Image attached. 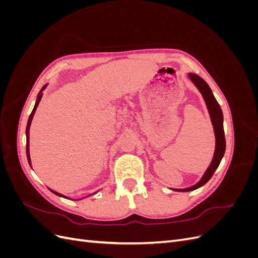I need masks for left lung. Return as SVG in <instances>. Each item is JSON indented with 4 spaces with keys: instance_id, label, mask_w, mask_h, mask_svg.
Returning <instances> with one entry per match:
<instances>
[{
    "instance_id": "1",
    "label": "left lung",
    "mask_w": 258,
    "mask_h": 258,
    "mask_svg": "<svg viewBox=\"0 0 258 258\" xmlns=\"http://www.w3.org/2000/svg\"><path fill=\"white\" fill-rule=\"evenodd\" d=\"M189 79L191 82L196 85V87L199 89L201 92L202 97H204L206 104L208 106V110L211 116V120H212V124L214 127V134H215V140H216V145H215V152L212 162L209 166L208 170L206 171V173L202 176L200 181L191 187H188V188H184V189H173L176 191H190L199 188V187L204 186L209 179L213 176L215 170L217 167L220 166L221 160L223 158V156L225 154L226 150V140H225V134H224V126H223V112L222 108L216 101L215 97L213 96L212 90L209 87V85L201 79V77L197 74L189 73Z\"/></svg>"
}]
</instances>
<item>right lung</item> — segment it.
Instances as JSON below:
<instances>
[{
    "label": "right lung",
    "mask_w": 258,
    "mask_h": 258,
    "mask_svg": "<svg viewBox=\"0 0 258 258\" xmlns=\"http://www.w3.org/2000/svg\"><path fill=\"white\" fill-rule=\"evenodd\" d=\"M45 87H46V85H45L44 87L41 89V91L38 92V96H37V100H36V102H35L34 108H33L32 113L30 114V116H29V120H28V123H27V129H26V136H27V148H26V151H27V158H28V161H29V165H30V166H31V160H30V154H29V130H30V126H31V121H32V118H33V115H34V113H35V111H36V107H37L38 103H40V101H41V99H42V91L44 90V88H45ZM49 190H50L51 192H53L54 195H57V196L67 198L66 196H63V195H61V194H59V192H57V191L51 190V189H49Z\"/></svg>",
    "instance_id": "right-lung-1"
}]
</instances>
